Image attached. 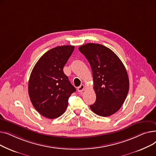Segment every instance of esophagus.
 Masks as SVG:
<instances>
[{"label":"esophagus","mask_w":156,"mask_h":156,"mask_svg":"<svg viewBox=\"0 0 156 156\" xmlns=\"http://www.w3.org/2000/svg\"><path fill=\"white\" fill-rule=\"evenodd\" d=\"M84 89H85V85H81L80 87H78L77 90L79 92H82L83 91Z\"/></svg>","instance_id":"esophagus-1"}]
</instances>
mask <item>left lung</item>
Listing matches in <instances>:
<instances>
[{"label": "left lung", "instance_id": "obj_1", "mask_svg": "<svg viewBox=\"0 0 156 156\" xmlns=\"http://www.w3.org/2000/svg\"><path fill=\"white\" fill-rule=\"evenodd\" d=\"M78 49L92 71L96 101L90 108L97 115L109 116L121 108L128 93L129 78L125 66L104 45L88 43Z\"/></svg>", "mask_w": 156, "mask_h": 156}]
</instances>
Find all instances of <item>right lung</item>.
I'll list each match as a JSON object with an SVG mask.
<instances>
[{"label": "right lung", "instance_id": "add662e5", "mask_svg": "<svg viewBox=\"0 0 156 156\" xmlns=\"http://www.w3.org/2000/svg\"><path fill=\"white\" fill-rule=\"evenodd\" d=\"M75 47L62 45L45 52L33 69L28 94L35 109L48 119L58 118L65 112L70 95L76 91L63 68Z\"/></svg>", "mask_w": 156, "mask_h": 156}]
</instances>
